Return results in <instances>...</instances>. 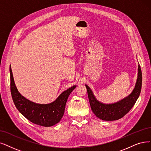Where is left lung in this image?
Segmentation results:
<instances>
[{
  "label": "left lung",
  "mask_w": 151,
  "mask_h": 151,
  "mask_svg": "<svg viewBox=\"0 0 151 151\" xmlns=\"http://www.w3.org/2000/svg\"><path fill=\"white\" fill-rule=\"evenodd\" d=\"M88 93L90 107L96 117L104 121H114L123 118L132 108L140 95L142 87V72L138 65L137 78L135 87L132 92L126 97L116 103L105 104L99 101L93 95L92 90L85 85Z\"/></svg>",
  "instance_id": "8db88e82"
}]
</instances>
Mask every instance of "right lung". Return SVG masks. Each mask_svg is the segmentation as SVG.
<instances>
[{"mask_svg": "<svg viewBox=\"0 0 151 151\" xmlns=\"http://www.w3.org/2000/svg\"><path fill=\"white\" fill-rule=\"evenodd\" d=\"M10 90L14 103L20 113L34 124L45 127L55 125L61 121L65 110L66 102L70 93L76 86L65 90L52 102L48 104H36L22 95L14 82L10 66Z\"/></svg>", "mask_w": 151, "mask_h": 151, "instance_id": "1", "label": "right lung"}]
</instances>
